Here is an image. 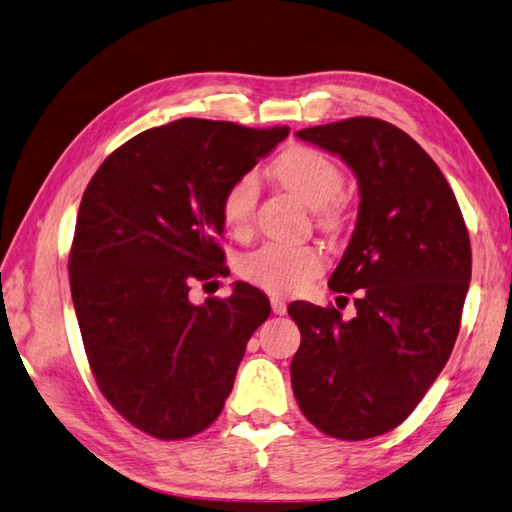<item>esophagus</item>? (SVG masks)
Returning <instances> with one entry per match:
<instances>
[{"label":"esophagus","mask_w":512,"mask_h":512,"mask_svg":"<svg viewBox=\"0 0 512 512\" xmlns=\"http://www.w3.org/2000/svg\"><path fill=\"white\" fill-rule=\"evenodd\" d=\"M271 306H273V313L275 315H284L286 313V302L282 297H271Z\"/></svg>","instance_id":"esophagus-1"}]
</instances>
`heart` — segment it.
I'll return each mask as SVG.
<instances>
[{"label":"heart","mask_w":512,"mask_h":512,"mask_svg":"<svg viewBox=\"0 0 512 512\" xmlns=\"http://www.w3.org/2000/svg\"><path fill=\"white\" fill-rule=\"evenodd\" d=\"M273 174L306 206L318 210L320 224L336 228L342 219V185L345 174L340 165L313 147H291L273 163ZM259 199V179L255 172L241 174L228 185L221 199V219L235 235H246L253 226ZM324 253L313 244H264L239 262L246 282L273 295H293L309 286L324 271Z\"/></svg>","instance_id":"1"}]
</instances>
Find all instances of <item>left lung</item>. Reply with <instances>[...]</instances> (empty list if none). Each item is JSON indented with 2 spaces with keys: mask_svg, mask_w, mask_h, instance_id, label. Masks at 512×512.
Returning a JSON list of instances; mask_svg holds the SVG:
<instances>
[{
  "mask_svg": "<svg viewBox=\"0 0 512 512\" xmlns=\"http://www.w3.org/2000/svg\"><path fill=\"white\" fill-rule=\"evenodd\" d=\"M340 156L358 179V221L329 286L358 291L356 318L293 302L297 405L320 432L362 441L401 425L459 336L472 253L457 197L412 136L380 118L295 134Z\"/></svg>",
  "mask_w": 512,
  "mask_h": 512,
  "instance_id": "8db88e82",
  "label": "left lung"
}]
</instances>
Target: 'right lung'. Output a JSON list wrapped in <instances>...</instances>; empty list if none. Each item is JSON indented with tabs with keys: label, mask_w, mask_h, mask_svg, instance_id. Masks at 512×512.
Here are the masks:
<instances>
[{
	"label": "right lung",
	"mask_w": 512,
	"mask_h": 512,
	"mask_svg": "<svg viewBox=\"0 0 512 512\" xmlns=\"http://www.w3.org/2000/svg\"><path fill=\"white\" fill-rule=\"evenodd\" d=\"M288 127L181 118L129 138L82 194L69 282L100 392L161 441L199 434L224 410L250 336L271 302L246 282L190 302L224 275L221 199Z\"/></svg>",
	"instance_id": "add662e5"
}]
</instances>
